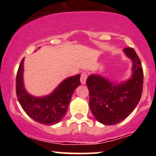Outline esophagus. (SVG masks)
<instances>
[{"instance_id": "obj_1", "label": "esophagus", "mask_w": 156, "mask_h": 156, "mask_svg": "<svg viewBox=\"0 0 156 156\" xmlns=\"http://www.w3.org/2000/svg\"><path fill=\"white\" fill-rule=\"evenodd\" d=\"M87 75L86 73H83L81 74V76H80V83L81 84H84L86 83V81H87Z\"/></svg>"}]
</instances>
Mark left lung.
<instances>
[{"label": "left lung", "instance_id": "left-lung-1", "mask_svg": "<svg viewBox=\"0 0 156 156\" xmlns=\"http://www.w3.org/2000/svg\"><path fill=\"white\" fill-rule=\"evenodd\" d=\"M123 53L132 62L131 76L117 82L103 75H89L87 85L89 92V108L99 122L112 125L120 122L133 112L142 93L143 69L139 56L133 48Z\"/></svg>", "mask_w": 156, "mask_h": 156}]
</instances>
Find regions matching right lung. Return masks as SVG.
Returning a JSON list of instances; mask_svg holds the SVG:
<instances>
[{"instance_id": "add662e5", "label": "right lung", "mask_w": 156, "mask_h": 156, "mask_svg": "<svg viewBox=\"0 0 156 156\" xmlns=\"http://www.w3.org/2000/svg\"><path fill=\"white\" fill-rule=\"evenodd\" d=\"M24 59L21 61L16 78V92L20 104L37 122L48 125L58 123L67 113L73 92L80 85V75L65 78L51 94L40 97L32 95L24 85Z\"/></svg>"}]
</instances>
